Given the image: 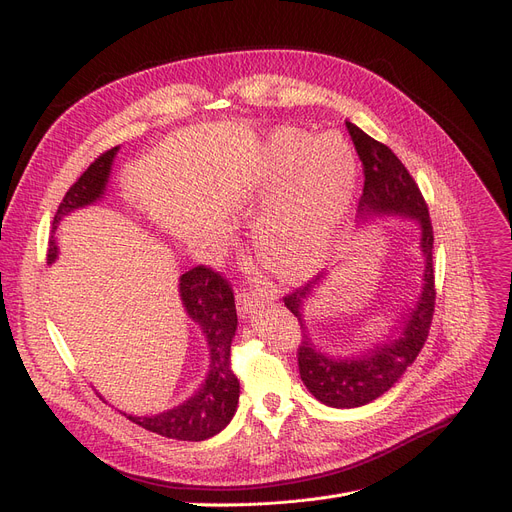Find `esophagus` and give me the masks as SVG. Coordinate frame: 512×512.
<instances>
[{
	"label": "esophagus",
	"instance_id": "esophagus-1",
	"mask_svg": "<svg viewBox=\"0 0 512 512\" xmlns=\"http://www.w3.org/2000/svg\"><path fill=\"white\" fill-rule=\"evenodd\" d=\"M264 300V294L262 292H256V290H250V288H239L237 290V311L241 317L254 313L260 302Z\"/></svg>",
	"mask_w": 512,
	"mask_h": 512
}]
</instances>
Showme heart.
Wrapping results in <instances>:
<instances>
[{"label": "heart", "instance_id": "b5f03b06", "mask_svg": "<svg viewBox=\"0 0 512 512\" xmlns=\"http://www.w3.org/2000/svg\"><path fill=\"white\" fill-rule=\"evenodd\" d=\"M357 191V157L340 132L277 130L262 147L252 208L260 256L288 279L313 275L330 258Z\"/></svg>", "mask_w": 512, "mask_h": 512}]
</instances>
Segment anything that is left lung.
I'll return each instance as SVG.
<instances>
[{"label":"left lung","instance_id":"1","mask_svg":"<svg viewBox=\"0 0 512 512\" xmlns=\"http://www.w3.org/2000/svg\"><path fill=\"white\" fill-rule=\"evenodd\" d=\"M355 151L363 163V195L359 201L361 220L374 216H405L418 222L420 252L424 254L422 290L414 309L401 315L395 336H386L380 344L357 357H332L317 349V344L304 334L298 346V370L304 386L317 401L330 407H361L384 395L410 367L426 342L435 313V269H433V224L426 201L399 161V157L382 142L367 136L361 128L346 121ZM323 275L300 285L283 298L285 306L304 327V302L321 283Z\"/></svg>","mask_w":512,"mask_h":512}]
</instances>
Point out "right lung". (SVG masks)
Segmentation results:
<instances>
[{"label":"right lung","instance_id":"obj_1","mask_svg":"<svg viewBox=\"0 0 512 512\" xmlns=\"http://www.w3.org/2000/svg\"><path fill=\"white\" fill-rule=\"evenodd\" d=\"M119 147L102 153L90 168L77 178L54 214V231L58 222L77 208H86L107 191L113 159ZM58 256L54 237L50 239L48 262ZM180 300L187 315L201 327L210 349V372L199 391L172 410L155 416H128L134 424L168 439L203 441L220 433L231 422L239 401V380L231 370V342L237 330L235 298L229 281L212 269L193 267L180 277Z\"/></svg>","mask_w":512,"mask_h":512}]
</instances>
